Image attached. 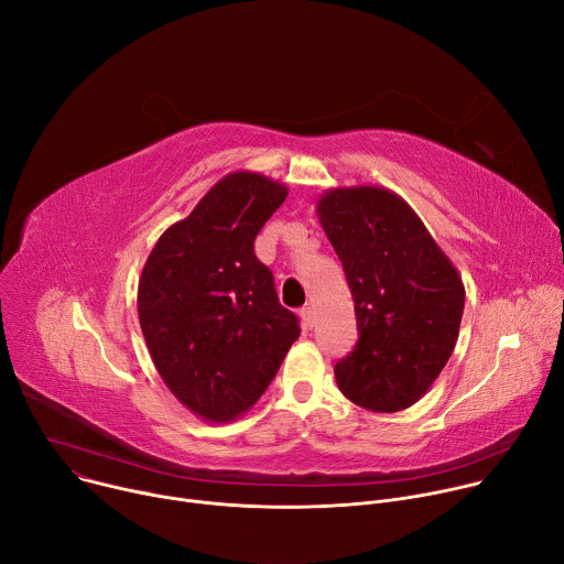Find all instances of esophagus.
Segmentation results:
<instances>
[{
  "label": "esophagus",
  "mask_w": 564,
  "mask_h": 564,
  "mask_svg": "<svg viewBox=\"0 0 564 564\" xmlns=\"http://www.w3.org/2000/svg\"><path fill=\"white\" fill-rule=\"evenodd\" d=\"M300 318H302V325H304L306 329L314 327V323H316L314 308H311V306H302V308H300Z\"/></svg>",
  "instance_id": "1"
}]
</instances>
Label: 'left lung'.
<instances>
[{
	"mask_svg": "<svg viewBox=\"0 0 564 564\" xmlns=\"http://www.w3.org/2000/svg\"><path fill=\"white\" fill-rule=\"evenodd\" d=\"M354 295L358 343L334 367L340 392L371 412L414 405L446 367L464 282L419 215L388 187H332L316 206Z\"/></svg>",
	"mask_w": 564,
	"mask_h": 564,
	"instance_id": "1",
	"label": "left lung"
}]
</instances>
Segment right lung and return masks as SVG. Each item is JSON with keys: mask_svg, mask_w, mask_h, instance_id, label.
Segmentation results:
<instances>
[{"mask_svg": "<svg viewBox=\"0 0 564 564\" xmlns=\"http://www.w3.org/2000/svg\"><path fill=\"white\" fill-rule=\"evenodd\" d=\"M289 191L264 174L219 178L154 243L139 278L141 329L167 390L208 423L258 403L297 340L253 241Z\"/></svg>", "mask_w": 564, "mask_h": 564, "instance_id": "right-lung-1", "label": "right lung"}]
</instances>
